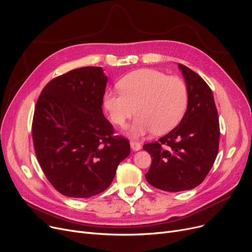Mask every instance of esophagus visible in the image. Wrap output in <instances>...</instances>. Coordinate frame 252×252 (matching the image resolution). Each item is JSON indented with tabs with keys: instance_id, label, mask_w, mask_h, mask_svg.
I'll return each instance as SVG.
<instances>
[{
	"instance_id": "obj_1",
	"label": "esophagus",
	"mask_w": 252,
	"mask_h": 252,
	"mask_svg": "<svg viewBox=\"0 0 252 252\" xmlns=\"http://www.w3.org/2000/svg\"><path fill=\"white\" fill-rule=\"evenodd\" d=\"M130 147L134 151H138L142 148L141 144L139 142H136V141H130Z\"/></svg>"
}]
</instances>
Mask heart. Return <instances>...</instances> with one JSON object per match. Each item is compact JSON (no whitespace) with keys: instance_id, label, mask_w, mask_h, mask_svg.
I'll return each instance as SVG.
<instances>
[{"instance_id":"obj_1","label":"heart","mask_w":252,"mask_h":252,"mask_svg":"<svg viewBox=\"0 0 252 252\" xmlns=\"http://www.w3.org/2000/svg\"><path fill=\"white\" fill-rule=\"evenodd\" d=\"M121 91H108L104 106L113 124L124 126L139 116L130 134L139 137L148 131L164 134L179 125L188 106L187 86L178 76L144 68L130 72L118 83ZM137 109H135V107Z\"/></svg>"}]
</instances>
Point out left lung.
<instances>
[{"label":"left lung","mask_w":252,"mask_h":252,"mask_svg":"<svg viewBox=\"0 0 252 252\" xmlns=\"http://www.w3.org/2000/svg\"><path fill=\"white\" fill-rule=\"evenodd\" d=\"M188 90V107L181 123L156 142L145 144L152 158L145 175L151 186L167 192L200 185L219 151L220 123L213 92L204 79L179 64Z\"/></svg>","instance_id":"1"}]
</instances>
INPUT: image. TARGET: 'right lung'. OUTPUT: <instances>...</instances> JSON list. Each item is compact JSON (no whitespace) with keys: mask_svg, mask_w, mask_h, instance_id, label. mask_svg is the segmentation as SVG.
<instances>
[{"mask_svg":"<svg viewBox=\"0 0 252 252\" xmlns=\"http://www.w3.org/2000/svg\"><path fill=\"white\" fill-rule=\"evenodd\" d=\"M107 81L102 67L76 68L53 78L36 101L34 152L48 181L65 196L102 193L130 153L128 140L114 136L103 114Z\"/></svg>","mask_w":252,"mask_h":252,"instance_id":"obj_1","label":"right lung"}]
</instances>
